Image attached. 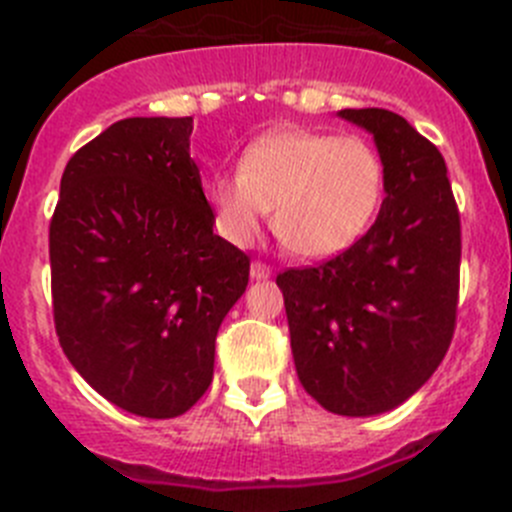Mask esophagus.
<instances>
[{
  "label": "esophagus",
  "instance_id": "esophagus-1",
  "mask_svg": "<svg viewBox=\"0 0 512 512\" xmlns=\"http://www.w3.org/2000/svg\"><path fill=\"white\" fill-rule=\"evenodd\" d=\"M250 275H252V280H267L272 275V267L267 265V262L255 260L250 265Z\"/></svg>",
  "mask_w": 512,
  "mask_h": 512
}]
</instances>
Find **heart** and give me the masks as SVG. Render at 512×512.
Instances as JSON below:
<instances>
[{
  "label": "heart",
  "instance_id": "heart-1",
  "mask_svg": "<svg viewBox=\"0 0 512 512\" xmlns=\"http://www.w3.org/2000/svg\"><path fill=\"white\" fill-rule=\"evenodd\" d=\"M384 191L381 156L361 136L272 131L245 148L240 171L204 184L214 224L234 245H250L275 207L272 227L290 252L331 257L374 219Z\"/></svg>",
  "mask_w": 512,
  "mask_h": 512
}]
</instances>
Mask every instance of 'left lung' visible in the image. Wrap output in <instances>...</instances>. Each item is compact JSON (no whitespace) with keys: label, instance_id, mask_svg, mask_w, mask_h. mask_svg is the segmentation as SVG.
I'll return each instance as SVG.
<instances>
[{"label":"left lung","instance_id":"8db88e82","mask_svg":"<svg viewBox=\"0 0 512 512\" xmlns=\"http://www.w3.org/2000/svg\"><path fill=\"white\" fill-rule=\"evenodd\" d=\"M384 164L379 217L348 250L278 275L303 389L323 409L371 417L442 364L460 300V209L432 141L399 113L346 108Z\"/></svg>","mask_w":512,"mask_h":512}]
</instances>
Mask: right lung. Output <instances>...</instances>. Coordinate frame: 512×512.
I'll return each mask as SVG.
<instances>
[{"label":"right lung","instance_id":"right-lung-1","mask_svg":"<svg viewBox=\"0 0 512 512\" xmlns=\"http://www.w3.org/2000/svg\"><path fill=\"white\" fill-rule=\"evenodd\" d=\"M186 118H123L68 161L50 222L60 346L100 396L171 419L212 384L250 257L214 234Z\"/></svg>","mask_w":512,"mask_h":512}]
</instances>
